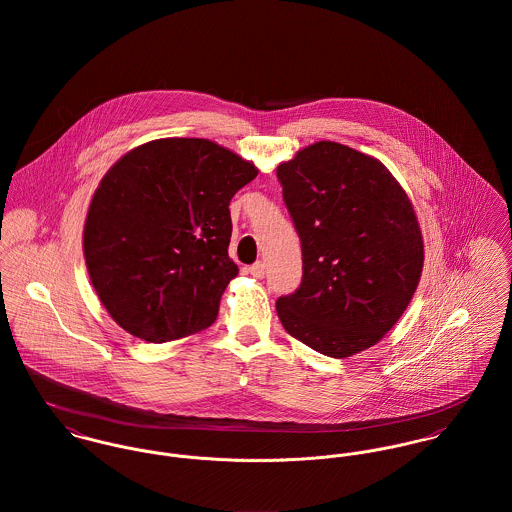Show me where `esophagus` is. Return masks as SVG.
<instances>
[{"mask_svg": "<svg viewBox=\"0 0 512 512\" xmlns=\"http://www.w3.org/2000/svg\"><path fill=\"white\" fill-rule=\"evenodd\" d=\"M248 272L254 276V278H264V274H266V264L264 262H256V264H252L250 268H248Z\"/></svg>", "mask_w": 512, "mask_h": 512, "instance_id": "1", "label": "esophagus"}]
</instances>
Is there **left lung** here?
<instances>
[{
  "instance_id": "obj_1",
  "label": "left lung",
  "mask_w": 512,
  "mask_h": 512,
  "mask_svg": "<svg viewBox=\"0 0 512 512\" xmlns=\"http://www.w3.org/2000/svg\"><path fill=\"white\" fill-rule=\"evenodd\" d=\"M276 173L303 256L301 284L276 301L278 317L321 355H357L396 325L418 288L414 207L378 159L335 142L297 151Z\"/></svg>"
}]
</instances>
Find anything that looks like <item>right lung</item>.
Wrapping results in <instances>:
<instances>
[{
  "mask_svg": "<svg viewBox=\"0 0 512 512\" xmlns=\"http://www.w3.org/2000/svg\"><path fill=\"white\" fill-rule=\"evenodd\" d=\"M254 163L199 138L147 142L102 177L84 222L90 282L110 317L149 343L215 323L236 278L230 199Z\"/></svg>",
  "mask_w": 512,
  "mask_h": 512,
  "instance_id": "1",
  "label": "right lung"
}]
</instances>
